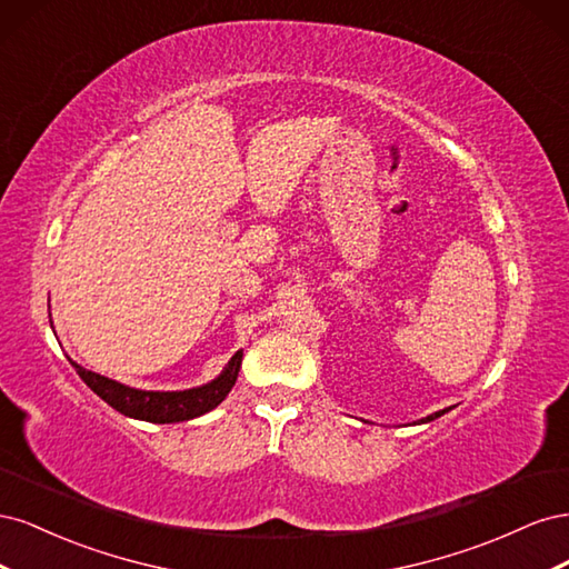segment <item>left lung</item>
Listing matches in <instances>:
<instances>
[{"label":"left lung","mask_w":569,"mask_h":569,"mask_svg":"<svg viewBox=\"0 0 569 569\" xmlns=\"http://www.w3.org/2000/svg\"><path fill=\"white\" fill-rule=\"evenodd\" d=\"M446 410H449V408H446ZM446 410H439V412H435V416H429V418H425V422H429V420H435V418L443 416V412H446Z\"/></svg>","instance_id":"left-lung-1"}]
</instances>
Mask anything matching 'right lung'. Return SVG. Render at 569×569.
<instances>
[{
  "mask_svg": "<svg viewBox=\"0 0 569 569\" xmlns=\"http://www.w3.org/2000/svg\"><path fill=\"white\" fill-rule=\"evenodd\" d=\"M239 366H242V351H237L218 380L187 389V391H140L126 385H118L109 377H101L97 372H90L73 363L76 372L82 377V382L88 385L99 399H104L111 408L123 412L128 418L147 420V422H182L203 416V412L213 410L237 382Z\"/></svg>",
  "mask_w": 569,
  "mask_h": 569,
  "instance_id": "1",
  "label": "right lung"
}]
</instances>
